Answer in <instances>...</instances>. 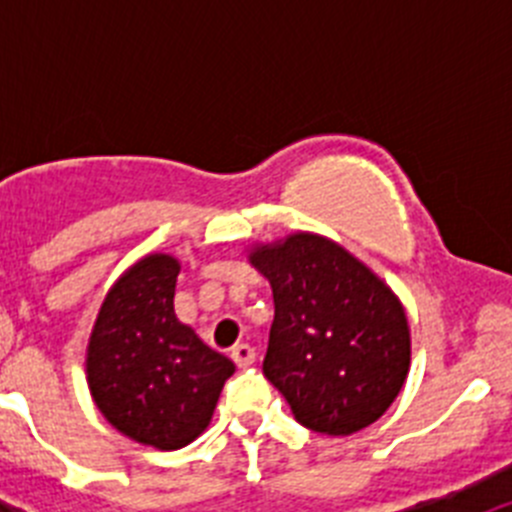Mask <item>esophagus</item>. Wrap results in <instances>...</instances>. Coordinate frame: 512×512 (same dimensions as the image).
Masks as SVG:
<instances>
[{
	"instance_id": "esophagus-1",
	"label": "esophagus",
	"mask_w": 512,
	"mask_h": 512,
	"mask_svg": "<svg viewBox=\"0 0 512 512\" xmlns=\"http://www.w3.org/2000/svg\"><path fill=\"white\" fill-rule=\"evenodd\" d=\"M230 359L235 361V366L246 369V366H251L253 359H256V351H253V346H248V343H235V346L230 348Z\"/></svg>"
}]
</instances>
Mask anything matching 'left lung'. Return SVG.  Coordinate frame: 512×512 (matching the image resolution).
<instances>
[{
	"instance_id": "1",
	"label": "left lung",
	"mask_w": 512,
	"mask_h": 512,
	"mask_svg": "<svg viewBox=\"0 0 512 512\" xmlns=\"http://www.w3.org/2000/svg\"><path fill=\"white\" fill-rule=\"evenodd\" d=\"M248 261L274 292L264 374L297 423L351 436L382 418L410 372V328L395 292L315 233L256 246Z\"/></svg>"
}]
</instances>
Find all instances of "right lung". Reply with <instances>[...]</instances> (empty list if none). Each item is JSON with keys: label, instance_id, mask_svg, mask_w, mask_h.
<instances>
[{"label": "right lung", "instance_id": "add662e5", "mask_svg": "<svg viewBox=\"0 0 512 512\" xmlns=\"http://www.w3.org/2000/svg\"><path fill=\"white\" fill-rule=\"evenodd\" d=\"M179 261L151 253L104 297L87 346V382L99 413L122 436L182 449L210 425L228 356L212 351L174 312Z\"/></svg>", "mask_w": 512, "mask_h": 512}]
</instances>
